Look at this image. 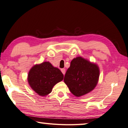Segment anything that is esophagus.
Returning <instances> with one entry per match:
<instances>
[{"label": "esophagus", "mask_w": 128, "mask_h": 128, "mask_svg": "<svg viewBox=\"0 0 128 128\" xmlns=\"http://www.w3.org/2000/svg\"><path fill=\"white\" fill-rule=\"evenodd\" d=\"M60 70H61V72H62L63 73V74H64V75L65 74V72H66L65 68H62Z\"/></svg>", "instance_id": "34e87169"}]
</instances>
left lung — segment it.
<instances>
[{
  "label": "left lung",
  "instance_id": "left-lung-1",
  "mask_svg": "<svg viewBox=\"0 0 128 128\" xmlns=\"http://www.w3.org/2000/svg\"><path fill=\"white\" fill-rule=\"evenodd\" d=\"M100 70L95 63L77 56L70 63L64 82L74 96L80 97L92 91L99 81Z\"/></svg>",
  "mask_w": 128,
  "mask_h": 128
}]
</instances>
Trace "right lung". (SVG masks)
<instances>
[{
	"label": "right lung",
	"instance_id": "obj_1",
	"mask_svg": "<svg viewBox=\"0 0 128 128\" xmlns=\"http://www.w3.org/2000/svg\"><path fill=\"white\" fill-rule=\"evenodd\" d=\"M63 79L64 74L60 70L49 62L35 64L28 74V82L31 88L41 96L49 94L54 86Z\"/></svg>",
	"mask_w": 128,
	"mask_h": 128
}]
</instances>
